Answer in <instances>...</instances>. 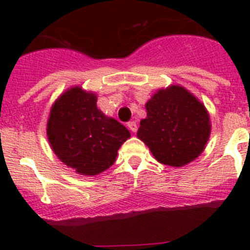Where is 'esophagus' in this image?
<instances>
[{
    "label": "esophagus",
    "instance_id": "1",
    "mask_svg": "<svg viewBox=\"0 0 250 250\" xmlns=\"http://www.w3.org/2000/svg\"><path fill=\"white\" fill-rule=\"evenodd\" d=\"M127 127H129L132 132H136V130H138V124H136L135 121H130V123H127Z\"/></svg>",
    "mask_w": 250,
    "mask_h": 250
}]
</instances>
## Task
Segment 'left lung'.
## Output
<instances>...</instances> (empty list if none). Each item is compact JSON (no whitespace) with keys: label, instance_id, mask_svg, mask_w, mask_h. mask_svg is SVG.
I'll use <instances>...</instances> for the list:
<instances>
[{"label":"left lung","instance_id":"obj_1","mask_svg":"<svg viewBox=\"0 0 250 250\" xmlns=\"http://www.w3.org/2000/svg\"><path fill=\"white\" fill-rule=\"evenodd\" d=\"M147 118L140 121L138 138L159 163L183 167L204 150L210 121L204 105L182 86L159 90L145 105Z\"/></svg>","mask_w":250,"mask_h":250}]
</instances>
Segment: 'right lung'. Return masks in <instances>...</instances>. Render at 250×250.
I'll list each match as a JSON object with an SVG mask.
<instances>
[{"label":"right lung","instance_id":"obj_1","mask_svg":"<svg viewBox=\"0 0 250 250\" xmlns=\"http://www.w3.org/2000/svg\"><path fill=\"white\" fill-rule=\"evenodd\" d=\"M96 96L72 87L54 104L47 123L51 147L63 164L83 175H98L115 163L130 131L96 107Z\"/></svg>","mask_w":250,"mask_h":250}]
</instances>
